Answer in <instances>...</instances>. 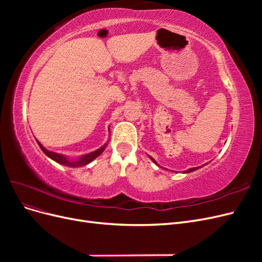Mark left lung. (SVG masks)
I'll list each match as a JSON object with an SVG mask.
<instances>
[{"instance_id":"left-lung-1","label":"left lung","mask_w":262,"mask_h":262,"mask_svg":"<svg viewBox=\"0 0 262 262\" xmlns=\"http://www.w3.org/2000/svg\"><path fill=\"white\" fill-rule=\"evenodd\" d=\"M149 158H150V160H152V161H153V163H155V164H156V165H157V163H156V161H155V160H154V158H153V157H150V156H149ZM198 168H199V167H193V168H190V169H188V170H186V171H185V172H191V171H193V170H196V169H198Z\"/></svg>"}]
</instances>
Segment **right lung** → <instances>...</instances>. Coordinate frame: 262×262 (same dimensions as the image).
Instances as JSON below:
<instances>
[{
    "label": "right lung",
    "mask_w": 262,
    "mask_h": 262,
    "mask_svg": "<svg viewBox=\"0 0 262 262\" xmlns=\"http://www.w3.org/2000/svg\"><path fill=\"white\" fill-rule=\"evenodd\" d=\"M37 143H38L39 146H40V148L42 149V152H43L47 156L50 157L51 160H53L54 162H57V163H59V164L64 165V166H69V167H81V166H86L87 164H90L91 162H93V161L95 160V158L98 157L102 152H104V149H105L106 146H107V143H106L105 145H102L100 148H98V149H96V150H94V152L81 156L80 158H78L77 161H70L69 158L66 157L64 155L54 153V152H50V150H48L46 147H43V146L41 145L40 142L37 141Z\"/></svg>",
    "instance_id": "1"
}]
</instances>
